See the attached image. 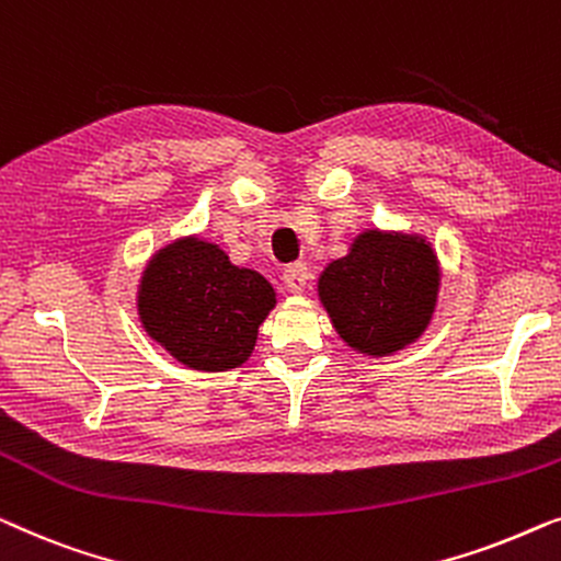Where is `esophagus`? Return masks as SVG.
<instances>
[{
    "mask_svg": "<svg viewBox=\"0 0 561 561\" xmlns=\"http://www.w3.org/2000/svg\"><path fill=\"white\" fill-rule=\"evenodd\" d=\"M284 284H287V289L291 295H302L305 287H307V279H310V274H307V266L305 264H291L289 270H284Z\"/></svg>",
    "mask_w": 561,
    "mask_h": 561,
    "instance_id": "34e87169",
    "label": "esophagus"
}]
</instances>
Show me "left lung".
<instances>
[{
  "label": "left lung",
  "instance_id": "8db88e82",
  "mask_svg": "<svg viewBox=\"0 0 561 561\" xmlns=\"http://www.w3.org/2000/svg\"><path fill=\"white\" fill-rule=\"evenodd\" d=\"M442 266L422 233L366 228L348 254L318 277V297L337 337L360 356L383 358L420 341L435 318Z\"/></svg>",
  "mask_w": 561,
  "mask_h": 561
}]
</instances>
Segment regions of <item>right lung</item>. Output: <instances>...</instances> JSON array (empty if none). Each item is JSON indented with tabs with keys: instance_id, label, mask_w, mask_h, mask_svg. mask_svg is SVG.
<instances>
[{
	"instance_id": "1",
	"label": "right lung",
	"mask_w": 561,
	"mask_h": 561,
	"mask_svg": "<svg viewBox=\"0 0 561 561\" xmlns=\"http://www.w3.org/2000/svg\"><path fill=\"white\" fill-rule=\"evenodd\" d=\"M274 307L277 291L264 274L236 266L218 243L198 233L157 249L137 284L145 333L185 368L203 374L243 366Z\"/></svg>"
}]
</instances>
